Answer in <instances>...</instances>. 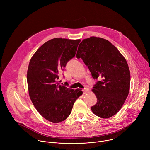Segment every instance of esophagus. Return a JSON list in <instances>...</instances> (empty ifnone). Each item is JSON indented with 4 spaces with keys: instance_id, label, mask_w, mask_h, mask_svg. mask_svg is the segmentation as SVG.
<instances>
[{
    "instance_id": "1",
    "label": "esophagus",
    "mask_w": 150,
    "mask_h": 150,
    "mask_svg": "<svg viewBox=\"0 0 150 150\" xmlns=\"http://www.w3.org/2000/svg\"><path fill=\"white\" fill-rule=\"evenodd\" d=\"M88 88H85L83 89V90H82V91H83V94H86V93L88 92Z\"/></svg>"
}]
</instances>
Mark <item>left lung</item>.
<instances>
[{
	"instance_id": "1",
	"label": "left lung",
	"mask_w": 150,
	"mask_h": 150,
	"mask_svg": "<svg viewBox=\"0 0 150 150\" xmlns=\"http://www.w3.org/2000/svg\"><path fill=\"white\" fill-rule=\"evenodd\" d=\"M76 57L82 59L94 79H101L92 90L97 99L92 112L104 119L114 116L129 92L130 71L125 58L110 41L96 37L82 41Z\"/></svg>"
}]
</instances>
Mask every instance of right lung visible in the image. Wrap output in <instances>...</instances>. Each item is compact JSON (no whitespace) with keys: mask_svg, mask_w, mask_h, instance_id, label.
<instances>
[{"mask_svg":"<svg viewBox=\"0 0 150 150\" xmlns=\"http://www.w3.org/2000/svg\"><path fill=\"white\" fill-rule=\"evenodd\" d=\"M81 41L55 38L42 45L31 57L27 79L30 99L38 113L56 123L71 114L76 100L82 94L57 82L59 72L76 54Z\"/></svg>","mask_w":150,"mask_h":150,"instance_id":"right-lung-1","label":"right lung"}]
</instances>
